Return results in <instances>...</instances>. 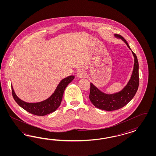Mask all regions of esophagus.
Returning <instances> with one entry per match:
<instances>
[{"label": "esophagus", "instance_id": "34e87169", "mask_svg": "<svg viewBox=\"0 0 156 156\" xmlns=\"http://www.w3.org/2000/svg\"><path fill=\"white\" fill-rule=\"evenodd\" d=\"M86 76V73L83 70H80L77 74V77L79 78H85Z\"/></svg>", "mask_w": 156, "mask_h": 156}]
</instances>
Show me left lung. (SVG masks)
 <instances>
[{
  "label": "left lung",
  "instance_id": "left-lung-1",
  "mask_svg": "<svg viewBox=\"0 0 156 156\" xmlns=\"http://www.w3.org/2000/svg\"><path fill=\"white\" fill-rule=\"evenodd\" d=\"M114 36L121 39L131 50L126 41L121 35L115 34ZM132 53L134 57L132 74L128 84L121 91L115 94H107L100 91L93 83H90L89 98L91 103L96 108L109 112L118 110L127 105L136 94L139 86L138 62L136 54L133 51Z\"/></svg>",
  "mask_w": 156,
  "mask_h": 156
}]
</instances>
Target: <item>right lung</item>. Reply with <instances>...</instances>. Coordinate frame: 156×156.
<instances>
[{
	"label": "right lung",
	"instance_id": "1",
	"mask_svg": "<svg viewBox=\"0 0 156 156\" xmlns=\"http://www.w3.org/2000/svg\"><path fill=\"white\" fill-rule=\"evenodd\" d=\"M74 79V76H70L63 79L57 86V88L48 98L42 102L37 103H28L19 99L15 93L14 90L12 88V94L15 102L23 109L38 116H43L55 112L61 103L64 91L67 86Z\"/></svg>",
	"mask_w": 156,
	"mask_h": 156
}]
</instances>
